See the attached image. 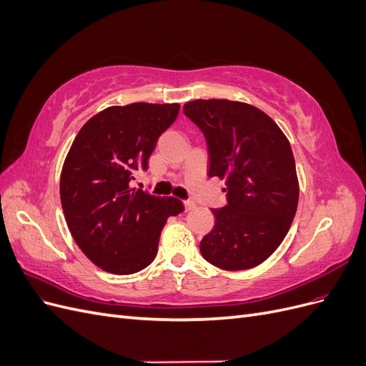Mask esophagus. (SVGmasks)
Returning a JSON list of instances; mask_svg holds the SVG:
<instances>
[{
  "label": "esophagus",
  "mask_w": 366,
  "mask_h": 366,
  "mask_svg": "<svg viewBox=\"0 0 366 366\" xmlns=\"http://www.w3.org/2000/svg\"><path fill=\"white\" fill-rule=\"evenodd\" d=\"M192 209H195V203L191 202V200H186L184 202V210H186V212H189V210H192Z\"/></svg>",
  "instance_id": "34e87169"
}]
</instances>
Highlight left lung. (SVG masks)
Returning <instances> with one entry per match:
<instances>
[{
	"label": "left lung",
	"mask_w": 366,
	"mask_h": 366,
	"mask_svg": "<svg viewBox=\"0 0 366 366\" xmlns=\"http://www.w3.org/2000/svg\"><path fill=\"white\" fill-rule=\"evenodd\" d=\"M183 113L200 128L209 177L226 180L227 204L200 242L203 258L223 270H246L280 247L296 214L299 184L289 140L261 109L227 99H197Z\"/></svg>",
	"instance_id": "8db88e82"
}]
</instances>
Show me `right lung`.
I'll return each instance as SVG.
<instances>
[{
	"instance_id": "add662e5",
	"label": "right lung",
	"mask_w": 366,
	"mask_h": 366,
	"mask_svg": "<svg viewBox=\"0 0 366 366\" xmlns=\"http://www.w3.org/2000/svg\"><path fill=\"white\" fill-rule=\"evenodd\" d=\"M179 104L109 107L77 132L61 174V203L74 241L86 258L116 274L140 272L157 254L162 229L183 212L174 197L131 187Z\"/></svg>"
}]
</instances>
